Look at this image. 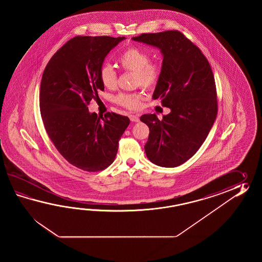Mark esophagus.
Here are the masks:
<instances>
[{"label":"esophagus","mask_w":262,"mask_h":262,"mask_svg":"<svg viewBox=\"0 0 262 262\" xmlns=\"http://www.w3.org/2000/svg\"><path fill=\"white\" fill-rule=\"evenodd\" d=\"M129 119L131 120V122H135V123L139 122V116H137V115H129Z\"/></svg>","instance_id":"34e87169"}]
</instances>
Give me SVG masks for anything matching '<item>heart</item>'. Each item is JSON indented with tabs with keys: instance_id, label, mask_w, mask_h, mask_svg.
<instances>
[{
	"instance_id": "1",
	"label": "heart",
	"mask_w": 262,
	"mask_h": 262,
	"mask_svg": "<svg viewBox=\"0 0 262 262\" xmlns=\"http://www.w3.org/2000/svg\"><path fill=\"white\" fill-rule=\"evenodd\" d=\"M118 61L124 71L133 72L134 83L145 89L156 88L162 75L161 64L150 61L149 53L138 47H129L119 56ZM99 79L107 89L117 86V73L108 64H103L99 69ZM143 95L140 93H122L116 96V102L127 110L136 111L141 106Z\"/></svg>"
}]
</instances>
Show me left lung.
<instances>
[{"instance_id":"8db88e82","label":"left lung","mask_w":262,"mask_h":262,"mask_svg":"<svg viewBox=\"0 0 262 262\" xmlns=\"http://www.w3.org/2000/svg\"><path fill=\"white\" fill-rule=\"evenodd\" d=\"M133 40L161 50V78L152 98L170 108L161 121L155 114L140 117L150 129L146 156L157 166L178 167L201 148L217 115L212 68L201 50L176 30L141 34Z\"/></svg>"}]
</instances>
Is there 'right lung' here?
I'll return each instance as SVG.
<instances>
[{"instance_id": "right-lung-1", "label": "right lung", "mask_w": 262, "mask_h": 262, "mask_svg": "<svg viewBox=\"0 0 262 262\" xmlns=\"http://www.w3.org/2000/svg\"><path fill=\"white\" fill-rule=\"evenodd\" d=\"M124 38L78 35L56 51L42 76L39 105L45 129L63 158L84 171L112 165L130 123L114 112L99 117L88 110L91 100L104 91L98 74L105 57Z\"/></svg>"}]
</instances>
